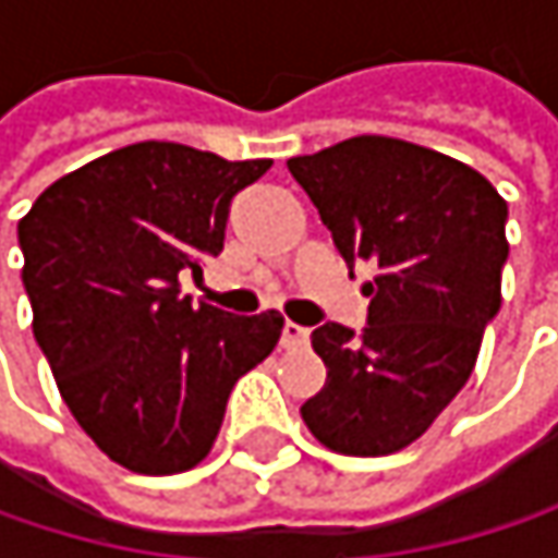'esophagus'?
I'll list each match as a JSON object with an SVG mask.
<instances>
[{"label": "esophagus", "mask_w": 558, "mask_h": 558, "mask_svg": "<svg viewBox=\"0 0 558 558\" xmlns=\"http://www.w3.org/2000/svg\"><path fill=\"white\" fill-rule=\"evenodd\" d=\"M306 342H310V329L287 319L283 329H280V345H283V349H300V345H306Z\"/></svg>", "instance_id": "34e87169"}]
</instances>
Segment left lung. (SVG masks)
<instances>
[{"mask_svg":"<svg viewBox=\"0 0 558 558\" xmlns=\"http://www.w3.org/2000/svg\"><path fill=\"white\" fill-rule=\"evenodd\" d=\"M287 170L339 255L375 268L362 336L313 329L326 385L300 416L332 452H400L465 388L501 310L507 203L475 168L388 135L345 138Z\"/></svg>","mask_w":558,"mask_h":558,"instance_id":"8db88e82","label":"left lung"}]
</instances>
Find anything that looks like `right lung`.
<instances>
[{
	"mask_svg": "<svg viewBox=\"0 0 558 558\" xmlns=\"http://www.w3.org/2000/svg\"><path fill=\"white\" fill-rule=\"evenodd\" d=\"M268 168L138 142L63 173L19 222L32 329L57 390L129 472L199 465L235 381L278 345V310L193 306L177 280L222 252L232 196Z\"/></svg>",
	"mask_w": 558,
	"mask_h": 558,
	"instance_id": "obj_1",
	"label": "right lung"
}]
</instances>
